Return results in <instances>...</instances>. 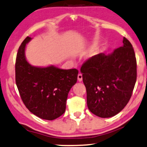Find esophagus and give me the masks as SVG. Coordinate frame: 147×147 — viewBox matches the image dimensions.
I'll return each mask as SVG.
<instances>
[{"label":"esophagus","instance_id":"esophagus-1","mask_svg":"<svg viewBox=\"0 0 147 147\" xmlns=\"http://www.w3.org/2000/svg\"><path fill=\"white\" fill-rule=\"evenodd\" d=\"M78 80L79 82H81L82 80V75L81 74H79L78 75Z\"/></svg>","mask_w":147,"mask_h":147}]
</instances>
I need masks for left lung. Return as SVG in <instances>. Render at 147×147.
I'll list each match as a JSON object with an SVG mask.
<instances>
[{
	"label": "left lung",
	"instance_id": "8db88e82",
	"mask_svg": "<svg viewBox=\"0 0 147 147\" xmlns=\"http://www.w3.org/2000/svg\"><path fill=\"white\" fill-rule=\"evenodd\" d=\"M123 45L111 53L91 57L80 69L87 90L89 111L100 118H110L125 108L131 97L137 78V63L132 45Z\"/></svg>",
	"mask_w": 147,
	"mask_h": 147
}]
</instances>
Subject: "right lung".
Here are the masks:
<instances>
[{
	"label": "right lung",
	"instance_id": "1",
	"mask_svg": "<svg viewBox=\"0 0 147 147\" xmlns=\"http://www.w3.org/2000/svg\"><path fill=\"white\" fill-rule=\"evenodd\" d=\"M22 42L16 60V83L26 107L40 118L53 120L65 113L71 88L76 83L78 71L63 69L54 65L33 66L26 59V45Z\"/></svg>",
	"mask_w": 147,
	"mask_h": 147
}]
</instances>
